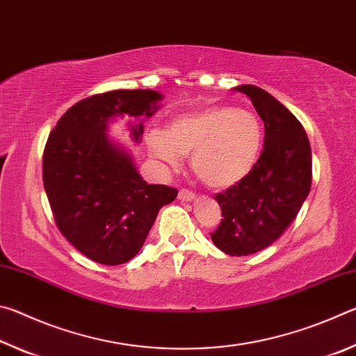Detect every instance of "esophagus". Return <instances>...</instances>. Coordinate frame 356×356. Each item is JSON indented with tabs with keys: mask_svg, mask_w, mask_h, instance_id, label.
<instances>
[{
	"mask_svg": "<svg viewBox=\"0 0 356 356\" xmlns=\"http://www.w3.org/2000/svg\"><path fill=\"white\" fill-rule=\"evenodd\" d=\"M195 197H196L195 193H191V191H188V190H180V191H179V200L184 201V202L195 201Z\"/></svg>",
	"mask_w": 356,
	"mask_h": 356,
	"instance_id": "esophagus-1",
	"label": "esophagus"
}]
</instances>
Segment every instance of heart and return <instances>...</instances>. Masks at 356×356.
I'll use <instances>...</instances> for the list:
<instances>
[{
    "label": "heart",
    "mask_w": 356,
    "mask_h": 356,
    "mask_svg": "<svg viewBox=\"0 0 356 356\" xmlns=\"http://www.w3.org/2000/svg\"><path fill=\"white\" fill-rule=\"evenodd\" d=\"M147 147L170 168L191 155V168L212 188H229L248 176L262 147V124L256 114L215 105L174 119L168 130L152 129Z\"/></svg>",
    "instance_id": "heart-1"
}]
</instances>
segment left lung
Listing matches in <instances>:
<instances>
[{"mask_svg": "<svg viewBox=\"0 0 356 356\" xmlns=\"http://www.w3.org/2000/svg\"><path fill=\"white\" fill-rule=\"evenodd\" d=\"M232 91L248 95L264 120V150L242 182L216 195L222 220L210 237L229 256H250L276 242L308 197L311 146L303 125L272 94L254 84Z\"/></svg>", "mask_w": 356, "mask_h": 356, "instance_id": "obj_1", "label": "left lung"}]
</instances>
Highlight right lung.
<instances>
[{"label":"right lung","instance_id":"1","mask_svg":"<svg viewBox=\"0 0 356 356\" xmlns=\"http://www.w3.org/2000/svg\"><path fill=\"white\" fill-rule=\"evenodd\" d=\"M152 89H119L78 102L58 120L44 150V186L63 236L94 262L119 265L143 248L159 210L177 190L147 184L134 156L114 141L110 124L125 122L141 143L144 120L161 106Z\"/></svg>","mask_w":356,"mask_h":356}]
</instances>
